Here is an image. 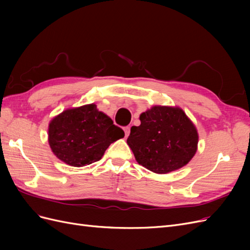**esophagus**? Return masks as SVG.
<instances>
[{
    "mask_svg": "<svg viewBox=\"0 0 250 250\" xmlns=\"http://www.w3.org/2000/svg\"><path fill=\"white\" fill-rule=\"evenodd\" d=\"M124 132H125V137L127 138L128 135H129V133H130V127L129 126L124 127Z\"/></svg>",
    "mask_w": 250,
    "mask_h": 250,
    "instance_id": "34e87169",
    "label": "esophagus"
}]
</instances>
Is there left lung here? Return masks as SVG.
<instances>
[{
	"label": "left lung",
	"instance_id": "8db88e82",
	"mask_svg": "<svg viewBox=\"0 0 250 250\" xmlns=\"http://www.w3.org/2000/svg\"><path fill=\"white\" fill-rule=\"evenodd\" d=\"M141 125L132 126L127 144L137 162L158 174L184 167L196 153L198 133L178 107L153 106L140 116Z\"/></svg>",
	"mask_w": 250,
	"mask_h": 250
}]
</instances>
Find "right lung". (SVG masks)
I'll return each mask as SVG.
<instances>
[{"label":"right lung","mask_w":250,"mask_h":250,"mask_svg":"<svg viewBox=\"0 0 250 250\" xmlns=\"http://www.w3.org/2000/svg\"><path fill=\"white\" fill-rule=\"evenodd\" d=\"M122 138V128L113 124L95 104L66 109L49 125V144L53 153L73 167L100 161L110 144Z\"/></svg>","instance_id":"obj_1"}]
</instances>
